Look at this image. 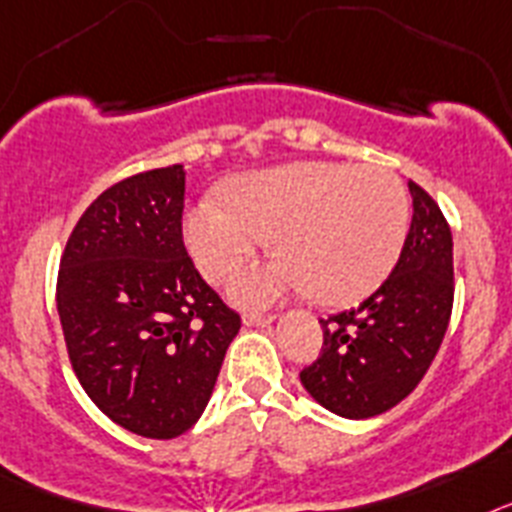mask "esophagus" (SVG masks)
<instances>
[{"label": "esophagus", "instance_id": "1", "mask_svg": "<svg viewBox=\"0 0 512 512\" xmlns=\"http://www.w3.org/2000/svg\"><path fill=\"white\" fill-rule=\"evenodd\" d=\"M273 319V314H260V311H247V314H244V324H247V327H265V324H270Z\"/></svg>", "mask_w": 512, "mask_h": 512}]
</instances>
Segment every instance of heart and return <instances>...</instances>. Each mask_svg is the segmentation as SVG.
<instances>
[{
	"mask_svg": "<svg viewBox=\"0 0 512 512\" xmlns=\"http://www.w3.org/2000/svg\"><path fill=\"white\" fill-rule=\"evenodd\" d=\"M226 198L190 208L185 242L208 281H224L270 237L278 260L231 281L242 304L291 288L319 304H355L389 278L410 229L407 190L379 164H283L239 177Z\"/></svg>",
	"mask_w": 512,
	"mask_h": 512,
	"instance_id": "heart-1",
	"label": "heart"
}]
</instances>
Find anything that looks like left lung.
<instances>
[{
	"label": "left lung",
	"instance_id": "obj_1",
	"mask_svg": "<svg viewBox=\"0 0 512 512\" xmlns=\"http://www.w3.org/2000/svg\"><path fill=\"white\" fill-rule=\"evenodd\" d=\"M412 224L391 275L366 301L322 322L301 384L322 407L366 420L410 397L441 348L453 309V237L430 193L410 180Z\"/></svg>",
	"mask_w": 512,
	"mask_h": 512
}]
</instances>
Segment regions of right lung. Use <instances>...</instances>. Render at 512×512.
<instances>
[{"mask_svg":"<svg viewBox=\"0 0 512 512\" xmlns=\"http://www.w3.org/2000/svg\"><path fill=\"white\" fill-rule=\"evenodd\" d=\"M182 164L97 195L61 255L56 306L79 384L115 425L177 438L206 410L242 317L182 242Z\"/></svg>","mask_w":512,"mask_h":512,"instance_id":"add662e5","label":"right lung"}]
</instances>
